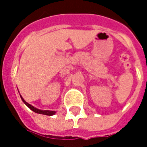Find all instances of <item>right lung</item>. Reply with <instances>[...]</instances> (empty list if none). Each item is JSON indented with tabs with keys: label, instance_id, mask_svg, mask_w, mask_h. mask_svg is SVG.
<instances>
[{
	"label": "right lung",
	"instance_id": "1",
	"mask_svg": "<svg viewBox=\"0 0 147 147\" xmlns=\"http://www.w3.org/2000/svg\"><path fill=\"white\" fill-rule=\"evenodd\" d=\"M20 98H21L22 100L24 101V104H25V105H26V106L30 108V109L32 110V111L35 112V113H37V114H44V115H48V116H53V115H54V114L56 113V111H47V110L43 111V110L38 109V108H36V107H33V105H30L29 103L26 102V100H24L21 95H20Z\"/></svg>",
	"mask_w": 147,
	"mask_h": 147
}]
</instances>
